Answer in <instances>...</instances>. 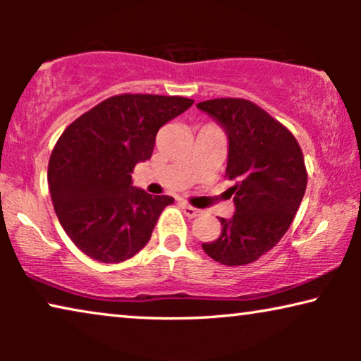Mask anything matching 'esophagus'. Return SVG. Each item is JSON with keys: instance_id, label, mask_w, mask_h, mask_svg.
Here are the masks:
<instances>
[{"instance_id": "34e87169", "label": "esophagus", "mask_w": 361, "mask_h": 361, "mask_svg": "<svg viewBox=\"0 0 361 361\" xmlns=\"http://www.w3.org/2000/svg\"><path fill=\"white\" fill-rule=\"evenodd\" d=\"M182 210H184V214L189 216V219H194V216H197L200 214V210L199 209H195V207H192V205H189V204H184L182 205Z\"/></svg>"}]
</instances>
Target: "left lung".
I'll use <instances>...</instances> for the list:
<instances>
[{"label":"left lung","instance_id":"obj_1","mask_svg":"<svg viewBox=\"0 0 361 361\" xmlns=\"http://www.w3.org/2000/svg\"><path fill=\"white\" fill-rule=\"evenodd\" d=\"M228 137L226 177L235 214L220 219L221 235L202 248L226 266L253 263L278 245L302 202L307 172L299 142L263 108L243 98L197 103Z\"/></svg>","mask_w":361,"mask_h":361}]
</instances>
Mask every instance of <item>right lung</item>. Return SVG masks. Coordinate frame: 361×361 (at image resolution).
Returning <instances> with one entry per match:
<instances>
[{"label":"right lung","mask_w":361,"mask_h":361,"mask_svg":"<svg viewBox=\"0 0 361 361\" xmlns=\"http://www.w3.org/2000/svg\"><path fill=\"white\" fill-rule=\"evenodd\" d=\"M194 100L116 95L77 118L49 159L54 210L78 250L100 263H121L146 246L174 199L133 185L131 172L152 154L161 126Z\"/></svg>","instance_id":"right-lung-1"}]
</instances>
